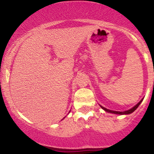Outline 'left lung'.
Here are the masks:
<instances>
[{"label":"left lung","mask_w":154,"mask_h":154,"mask_svg":"<svg viewBox=\"0 0 154 154\" xmlns=\"http://www.w3.org/2000/svg\"><path fill=\"white\" fill-rule=\"evenodd\" d=\"M142 100H143V99H142ZM142 100H141L140 101H139V103H138L136 105V106H133V108H132V109H129V110H127V111H125V112H117V111H112V110L107 109L104 108V107H103V106H101V108L103 109H104L105 111L107 112H111V113H114V114H119V115H126V114H130V113L133 112H134L135 110H136V109L138 108V106H139V105H140V103H142Z\"/></svg>","instance_id":"1"}]
</instances>
